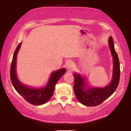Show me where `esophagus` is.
I'll use <instances>...</instances> for the list:
<instances>
[{
    "label": "esophagus",
    "mask_w": 131,
    "mask_h": 131,
    "mask_svg": "<svg viewBox=\"0 0 131 131\" xmlns=\"http://www.w3.org/2000/svg\"><path fill=\"white\" fill-rule=\"evenodd\" d=\"M74 67V64L72 61H68L66 64V67L68 70H72Z\"/></svg>",
    "instance_id": "34e87169"
}]
</instances>
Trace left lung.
I'll list each match as a JSON object with an SVG mask.
<instances>
[{
	"label": "left lung",
	"instance_id": "left-lung-1",
	"mask_svg": "<svg viewBox=\"0 0 131 131\" xmlns=\"http://www.w3.org/2000/svg\"><path fill=\"white\" fill-rule=\"evenodd\" d=\"M108 45L113 58L112 79L108 85L102 88H88L85 78H82L81 75L76 73L73 74L74 79L73 89L75 95L80 103L86 106H96L100 105L113 94L119 85L121 74L120 63L117 54L114 49L112 37H109Z\"/></svg>",
	"mask_w": 131,
	"mask_h": 131
}]
</instances>
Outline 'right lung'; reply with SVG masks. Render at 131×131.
<instances>
[{
	"label": "right lung",
	"mask_w": 131,
	"mask_h": 131,
	"mask_svg": "<svg viewBox=\"0 0 131 131\" xmlns=\"http://www.w3.org/2000/svg\"><path fill=\"white\" fill-rule=\"evenodd\" d=\"M21 43H19L14 52L13 58L10 66V80L14 88L18 94L23 96L27 101L33 105H39L46 103L53 95V91L57 82L65 74L66 70L61 69L51 73L49 80L46 86L43 88H32L23 85L18 79L16 74V64L18 52L20 49Z\"/></svg>",
	"instance_id": "add662e5"
}]
</instances>
